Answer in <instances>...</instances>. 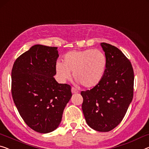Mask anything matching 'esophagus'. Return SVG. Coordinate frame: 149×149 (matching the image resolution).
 <instances>
[{
  "label": "esophagus",
  "mask_w": 149,
  "mask_h": 149,
  "mask_svg": "<svg viewBox=\"0 0 149 149\" xmlns=\"http://www.w3.org/2000/svg\"><path fill=\"white\" fill-rule=\"evenodd\" d=\"M72 94H77V93L78 92V91H77L75 88H72Z\"/></svg>",
  "instance_id": "obj_1"
}]
</instances>
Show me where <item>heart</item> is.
<instances>
[{"label": "heart", "mask_w": 149, "mask_h": 149, "mask_svg": "<svg viewBox=\"0 0 149 149\" xmlns=\"http://www.w3.org/2000/svg\"><path fill=\"white\" fill-rule=\"evenodd\" d=\"M107 67V59L98 49L72 51L63 56V63L57 61L55 72L61 81L72 77L85 88H93L102 81Z\"/></svg>", "instance_id": "b5f03b06"}]
</instances>
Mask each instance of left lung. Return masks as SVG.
<instances>
[{
  "label": "left lung",
  "mask_w": 149,
  "mask_h": 149,
  "mask_svg": "<svg viewBox=\"0 0 149 149\" xmlns=\"http://www.w3.org/2000/svg\"><path fill=\"white\" fill-rule=\"evenodd\" d=\"M107 59L102 81L90 90L82 91L81 108L87 124L99 132H108L120 123L133 98L134 71L119 49L101 43Z\"/></svg>",
  "instance_id": "8db88e82"
}]
</instances>
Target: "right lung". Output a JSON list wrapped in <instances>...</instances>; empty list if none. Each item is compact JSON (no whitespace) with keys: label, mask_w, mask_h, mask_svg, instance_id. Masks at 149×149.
<instances>
[{"label":"right lung","mask_w":149,"mask_h":149,"mask_svg":"<svg viewBox=\"0 0 149 149\" xmlns=\"http://www.w3.org/2000/svg\"><path fill=\"white\" fill-rule=\"evenodd\" d=\"M59 57L57 47L32 46L15 60L11 72V92L20 115L39 133L55 130L72 97L71 86L53 76Z\"/></svg>","instance_id":"right-lung-1"}]
</instances>
